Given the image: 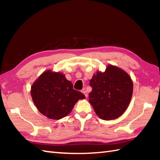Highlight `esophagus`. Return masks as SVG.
Returning <instances> with one entry per match:
<instances>
[{
	"label": "esophagus",
	"mask_w": 160,
	"mask_h": 160,
	"mask_svg": "<svg viewBox=\"0 0 160 160\" xmlns=\"http://www.w3.org/2000/svg\"><path fill=\"white\" fill-rule=\"evenodd\" d=\"M82 92L84 94V96H85V97H86V98H87V97H88V93H87V92L86 91L85 89H83L82 90Z\"/></svg>",
	"instance_id": "1"
}]
</instances>
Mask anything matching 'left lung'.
<instances>
[{
	"instance_id": "left-lung-1",
	"label": "left lung",
	"mask_w": 160,
	"mask_h": 160,
	"mask_svg": "<svg viewBox=\"0 0 160 160\" xmlns=\"http://www.w3.org/2000/svg\"><path fill=\"white\" fill-rule=\"evenodd\" d=\"M89 84L92 91L89 93V101L98 117L104 120H114L127 110L133 84L124 70L109 64L104 72L97 71Z\"/></svg>"
}]
</instances>
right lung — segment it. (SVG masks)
Returning <instances> with one entry per match:
<instances>
[{
    "label": "right lung",
    "mask_w": 160,
    "mask_h": 160,
    "mask_svg": "<svg viewBox=\"0 0 160 160\" xmlns=\"http://www.w3.org/2000/svg\"><path fill=\"white\" fill-rule=\"evenodd\" d=\"M31 96L38 110L49 119L60 120L71 113L78 100L85 98L60 72L47 70L31 87Z\"/></svg>",
    "instance_id": "1"
}]
</instances>
